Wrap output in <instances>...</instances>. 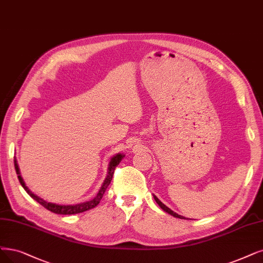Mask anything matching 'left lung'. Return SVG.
Listing matches in <instances>:
<instances>
[{
  "mask_svg": "<svg viewBox=\"0 0 263 263\" xmlns=\"http://www.w3.org/2000/svg\"><path fill=\"white\" fill-rule=\"evenodd\" d=\"M154 198H155V200H156V202L158 203V205H159V207L163 210V211H166V212H168L169 213V215H171V216H173V217H176V218H179V219H185V218H184V217H182V216H180V215H178V213H176V212H174V211H172L170 208H168L166 205H163V203L156 197V196H155L154 195Z\"/></svg>",
  "mask_w": 263,
  "mask_h": 263,
  "instance_id": "1",
  "label": "left lung"
}]
</instances>
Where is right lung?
<instances>
[{"mask_svg": "<svg viewBox=\"0 0 263 263\" xmlns=\"http://www.w3.org/2000/svg\"><path fill=\"white\" fill-rule=\"evenodd\" d=\"M124 157V155L122 154H117L116 156H114L111 159H110V162L108 164V173H107V176L102 184V186L99 191V193H97V195L89 200V201H85V202H81V203H78V205H56V203H52V202H47L45 200H43L42 198H40L39 196H36L35 194H33L30 190H29L26 184L21 176V171H19V168H18V164H17V160L16 158H14V164H15V170H16V173L18 176V180L19 182H21L22 186L25 189V191L30 195L34 200H36L40 205H42L44 208H46L47 210H50L54 213H57V215H76V213H80V212H84L86 210H90L94 207H96L97 205H99L104 193L106 191V189L108 187V185L110 184V181L112 179V176H114V172H115V169L116 167L118 166V164L120 163V161L122 160V158Z\"/></svg>", "mask_w": 263, "mask_h": 263, "instance_id": "obj_1", "label": "right lung"}]
</instances>
